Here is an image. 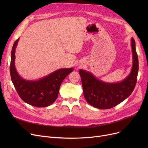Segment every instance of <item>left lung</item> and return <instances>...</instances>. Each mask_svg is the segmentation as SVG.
I'll list each match as a JSON object with an SVG mask.
<instances>
[{
  "instance_id": "obj_1",
  "label": "left lung",
  "mask_w": 148,
  "mask_h": 148,
  "mask_svg": "<svg viewBox=\"0 0 148 148\" xmlns=\"http://www.w3.org/2000/svg\"><path fill=\"white\" fill-rule=\"evenodd\" d=\"M131 47L133 65L131 72L122 82L110 83L97 79L91 72L79 70L85 99L91 106L101 109H108L123 101L135 89L138 73V58L135 41L132 38Z\"/></svg>"
}]
</instances>
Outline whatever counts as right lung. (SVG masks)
<instances>
[{
    "label": "right lung",
    "mask_w": 148,
    "mask_h": 148,
    "mask_svg": "<svg viewBox=\"0 0 148 148\" xmlns=\"http://www.w3.org/2000/svg\"><path fill=\"white\" fill-rule=\"evenodd\" d=\"M18 41L19 38L13 44L10 66L11 79L15 89L21 99L29 105L37 107L50 106L57 99L61 83L73 69H59L38 80L23 78L15 65V49Z\"/></svg>",
    "instance_id": "add662e5"
}]
</instances>
